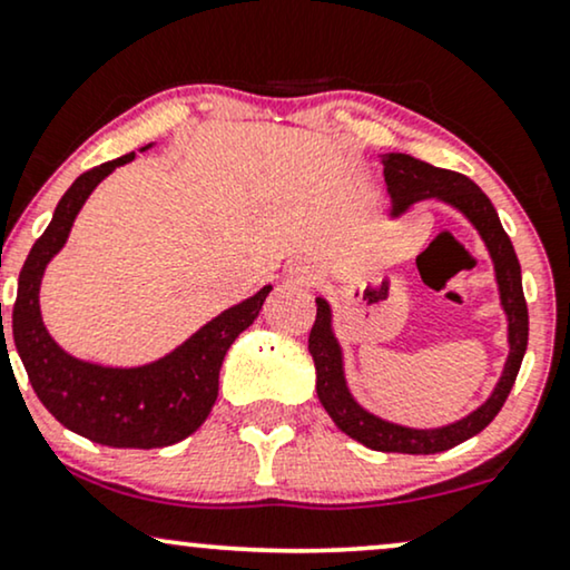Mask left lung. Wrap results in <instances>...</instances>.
<instances>
[{"instance_id":"left-lung-1","label":"left lung","mask_w":570,"mask_h":570,"mask_svg":"<svg viewBox=\"0 0 570 570\" xmlns=\"http://www.w3.org/2000/svg\"><path fill=\"white\" fill-rule=\"evenodd\" d=\"M384 176L389 194L394 199V210H405L417 199L439 197L458 210L468 215V220L479 228L481 239L487 242L489 255L494 261L497 284H500L502 307H505L510 318V357L502 371L500 384L494 394L481 405L476 413H471L463 421L452 423L444 429H405L394 426V423L381 421L371 415L352 400L344 384L342 373V352L334 334H331V309L323 299L318 302V315H315L313 328H309L307 350L315 360V371H318V400L326 407V413L334 417V423L344 434L357 439L360 444L371 446L379 452H405V455H434V452L452 450V446L465 442V439L476 436L484 431L494 415L505 405L510 389L515 384L518 371H521V360L529 344V309H525L523 284H521V263H518L510 236L497 218L494 205L489 202L484 191L479 189L471 178L463 173L434 168V165L415 160L410 155H386L384 157Z\"/></svg>"}]
</instances>
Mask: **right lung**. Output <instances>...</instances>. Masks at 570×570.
Listing matches in <instances>:
<instances>
[{
    "label": "right lung",
    "mask_w": 570,
    "mask_h": 570,
    "mask_svg": "<svg viewBox=\"0 0 570 570\" xmlns=\"http://www.w3.org/2000/svg\"><path fill=\"white\" fill-rule=\"evenodd\" d=\"M128 160H134V153L81 173L62 194L52 223L36 239L20 271L12 338L36 397L65 429L97 444L155 450L181 442L210 415L218 397L223 357L234 338L257 318L271 286L220 313L168 357L141 368H102L57 347L39 313L41 273L68 239L70 226L94 186Z\"/></svg>",
    "instance_id": "right-lung-1"
}]
</instances>
